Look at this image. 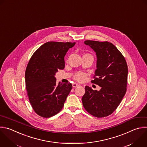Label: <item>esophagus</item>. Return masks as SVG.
<instances>
[{
  "mask_svg": "<svg viewBox=\"0 0 147 147\" xmlns=\"http://www.w3.org/2000/svg\"><path fill=\"white\" fill-rule=\"evenodd\" d=\"M78 86H79V85L78 84H77V83H73V87H74V88H76V87H77Z\"/></svg>",
  "mask_w": 147,
  "mask_h": 147,
  "instance_id": "esophagus-1",
  "label": "esophagus"
}]
</instances>
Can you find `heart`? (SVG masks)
Instances as JSON below:
<instances>
[{"label": "heart", "mask_w": 147, "mask_h": 147, "mask_svg": "<svg viewBox=\"0 0 147 147\" xmlns=\"http://www.w3.org/2000/svg\"><path fill=\"white\" fill-rule=\"evenodd\" d=\"M85 55H90L89 54H85ZM88 74L82 71H77L74 74V79L78 82L84 81L87 77Z\"/></svg>", "instance_id": "1"}]
</instances>
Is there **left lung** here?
Segmentation results:
<instances>
[{
    "instance_id": "obj_1",
    "label": "left lung",
    "mask_w": 147,
    "mask_h": 147,
    "mask_svg": "<svg viewBox=\"0 0 147 147\" xmlns=\"http://www.w3.org/2000/svg\"><path fill=\"white\" fill-rule=\"evenodd\" d=\"M96 52L97 69L92 83L101 87L99 91L85 86L82 97L86 111L93 117L111 115L121 102L126 92L128 68L126 61L117 48L108 41H84Z\"/></svg>"
}]
</instances>
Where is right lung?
Masks as SVG:
<instances>
[{
	"label": "right lung",
	"mask_w": 147,
	"mask_h": 147,
	"mask_svg": "<svg viewBox=\"0 0 147 147\" xmlns=\"http://www.w3.org/2000/svg\"><path fill=\"white\" fill-rule=\"evenodd\" d=\"M76 42L49 41L34 53L25 71L28 96L34 112L44 118L61 111L72 89L71 83L56 84L55 73L65 68L64 57Z\"/></svg>",
	"instance_id": "1"
}]
</instances>
